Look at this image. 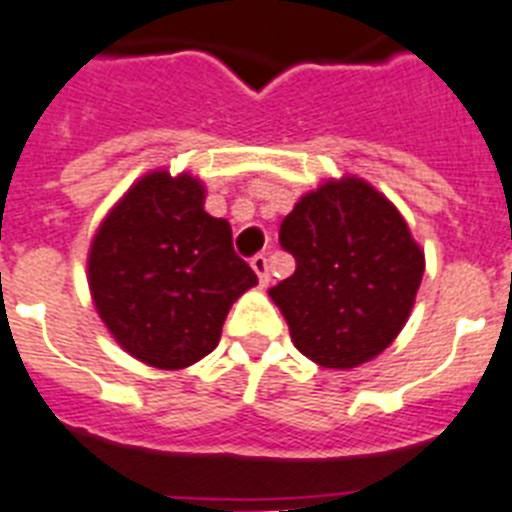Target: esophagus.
<instances>
[{"instance_id": "esophagus-1", "label": "esophagus", "mask_w": 512, "mask_h": 512, "mask_svg": "<svg viewBox=\"0 0 512 512\" xmlns=\"http://www.w3.org/2000/svg\"><path fill=\"white\" fill-rule=\"evenodd\" d=\"M249 265H252V270L257 273V281H260V286H268L270 281V268H268V257L265 255H255L252 260H249Z\"/></svg>"}]
</instances>
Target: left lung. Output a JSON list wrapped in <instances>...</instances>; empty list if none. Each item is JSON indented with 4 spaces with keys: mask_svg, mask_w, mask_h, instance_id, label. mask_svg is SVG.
Segmentation results:
<instances>
[{
    "mask_svg": "<svg viewBox=\"0 0 512 512\" xmlns=\"http://www.w3.org/2000/svg\"><path fill=\"white\" fill-rule=\"evenodd\" d=\"M294 276L268 291L307 359L351 369L401 333L424 276V252L388 197L359 176L320 184L278 231Z\"/></svg>",
    "mask_w": 512,
    "mask_h": 512,
    "instance_id": "obj_1",
    "label": "left lung"
}]
</instances>
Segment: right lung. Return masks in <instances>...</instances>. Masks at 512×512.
<instances>
[{"mask_svg": "<svg viewBox=\"0 0 512 512\" xmlns=\"http://www.w3.org/2000/svg\"><path fill=\"white\" fill-rule=\"evenodd\" d=\"M190 174L150 171L98 226L88 286L109 333L156 369H184L221 341L231 304L257 283L226 218L205 213Z\"/></svg>", "mask_w": 512, "mask_h": 512, "instance_id": "right-lung-1", "label": "right lung"}]
</instances>
